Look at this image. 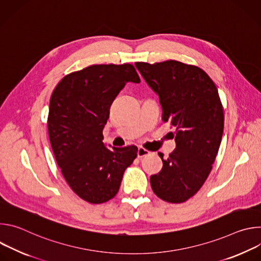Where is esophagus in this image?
<instances>
[{
  "instance_id": "1",
  "label": "esophagus",
  "mask_w": 261,
  "mask_h": 261,
  "mask_svg": "<svg viewBox=\"0 0 261 261\" xmlns=\"http://www.w3.org/2000/svg\"><path fill=\"white\" fill-rule=\"evenodd\" d=\"M147 155H150V152H148L147 150H145V148L141 147V146L138 147V151H137V157L138 158H143V157H145Z\"/></svg>"
}]
</instances>
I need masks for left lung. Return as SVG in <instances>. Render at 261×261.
<instances>
[{"label":"left lung","instance_id":"obj_1","mask_svg":"<svg viewBox=\"0 0 261 261\" xmlns=\"http://www.w3.org/2000/svg\"><path fill=\"white\" fill-rule=\"evenodd\" d=\"M146 84L158 94L162 120L175 127L176 146L151 176L154 193L180 203L195 195L207 178L224 129V113L214 82L199 67L178 61L135 64Z\"/></svg>","mask_w":261,"mask_h":261}]
</instances>
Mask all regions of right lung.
<instances>
[{
    "label": "right lung",
    "mask_w": 261,
    "mask_h": 261,
    "mask_svg": "<svg viewBox=\"0 0 261 261\" xmlns=\"http://www.w3.org/2000/svg\"><path fill=\"white\" fill-rule=\"evenodd\" d=\"M128 82L140 83L131 64L92 65L66 75L50 97L47 128L56 161L73 192L93 204L116 196L137 156L135 145L109 150L102 142L110 105Z\"/></svg>",
    "instance_id": "obj_1"
}]
</instances>
